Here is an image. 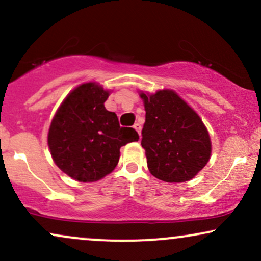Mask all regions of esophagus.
<instances>
[{"label":"esophagus","mask_w":261,"mask_h":261,"mask_svg":"<svg viewBox=\"0 0 261 261\" xmlns=\"http://www.w3.org/2000/svg\"><path fill=\"white\" fill-rule=\"evenodd\" d=\"M134 128L137 131V133H139V135L141 136V128H142V127H141V125L139 124V122H136V124L134 125Z\"/></svg>","instance_id":"obj_1"}]
</instances>
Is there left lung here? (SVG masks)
Masks as SVG:
<instances>
[{
	"label": "left lung",
	"instance_id": "left-lung-1",
	"mask_svg": "<svg viewBox=\"0 0 261 261\" xmlns=\"http://www.w3.org/2000/svg\"><path fill=\"white\" fill-rule=\"evenodd\" d=\"M146 110L141 145L151 174L166 182L193 179L207 164L211 140L195 110L172 89L141 92Z\"/></svg>",
	"mask_w": 261,
	"mask_h": 261
}]
</instances>
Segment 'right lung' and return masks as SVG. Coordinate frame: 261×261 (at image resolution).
<instances>
[{
    "instance_id": "obj_1",
    "label": "right lung",
    "mask_w": 261,
    "mask_h": 261,
    "mask_svg": "<svg viewBox=\"0 0 261 261\" xmlns=\"http://www.w3.org/2000/svg\"><path fill=\"white\" fill-rule=\"evenodd\" d=\"M109 91L99 83H83L71 91L54 115L47 145L56 166L82 182L103 179L120 158V148L139 141L133 127H121L104 103Z\"/></svg>"
}]
</instances>
